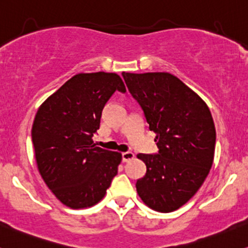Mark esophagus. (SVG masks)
Wrapping results in <instances>:
<instances>
[{
  "label": "esophagus",
  "mask_w": 248,
  "mask_h": 248,
  "mask_svg": "<svg viewBox=\"0 0 248 248\" xmlns=\"http://www.w3.org/2000/svg\"><path fill=\"white\" fill-rule=\"evenodd\" d=\"M135 157V155L132 154V152H130V151H127V152H123V154H122V160L124 161H129V160H131L132 158Z\"/></svg>",
  "instance_id": "1"
}]
</instances>
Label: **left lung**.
Segmentation results:
<instances>
[{"label": "left lung", "instance_id": "1", "mask_svg": "<svg viewBox=\"0 0 248 248\" xmlns=\"http://www.w3.org/2000/svg\"><path fill=\"white\" fill-rule=\"evenodd\" d=\"M126 87L155 133V155H137L146 165L137 180L144 204L158 212L176 211L206 179L214 158L216 127L206 103L169 72H123Z\"/></svg>", "mask_w": 248, "mask_h": 248}]
</instances>
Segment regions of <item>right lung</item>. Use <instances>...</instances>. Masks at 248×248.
<instances>
[{
  "mask_svg": "<svg viewBox=\"0 0 248 248\" xmlns=\"http://www.w3.org/2000/svg\"><path fill=\"white\" fill-rule=\"evenodd\" d=\"M115 91H126L117 74H78L37 110L31 129L36 163L44 183L65 206L84 208L101 202L118 172L122 155L93 140Z\"/></svg>",
  "mask_w": 248,
  "mask_h": 248,
  "instance_id": "obj_1",
  "label": "right lung"
}]
</instances>
